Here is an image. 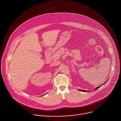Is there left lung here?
I'll list each match as a JSON object with an SVG mask.
<instances>
[{
    "mask_svg": "<svg viewBox=\"0 0 121 121\" xmlns=\"http://www.w3.org/2000/svg\"><path fill=\"white\" fill-rule=\"evenodd\" d=\"M107 82V81H106V82H104V84L102 85H101V86H98V87H96L95 88V89L94 90V91H95V90H97V89H98V88H100L101 86H103L104 84L106 82ZM79 91H80L81 92H87L86 91H85V90H80V89H78ZM91 91H90L89 92H90Z\"/></svg>",
    "mask_w": 121,
    "mask_h": 121,
    "instance_id": "obj_1",
    "label": "left lung"
}]
</instances>
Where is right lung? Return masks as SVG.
Instances as JSON below:
<instances>
[{
  "mask_svg": "<svg viewBox=\"0 0 121 121\" xmlns=\"http://www.w3.org/2000/svg\"><path fill=\"white\" fill-rule=\"evenodd\" d=\"M45 94H44V95H45Z\"/></svg>",
  "mask_w": 121,
  "mask_h": 121,
  "instance_id": "1",
  "label": "right lung"
}]
</instances>
